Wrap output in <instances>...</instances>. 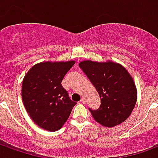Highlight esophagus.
<instances>
[{
    "mask_svg": "<svg viewBox=\"0 0 158 158\" xmlns=\"http://www.w3.org/2000/svg\"><path fill=\"white\" fill-rule=\"evenodd\" d=\"M80 102H82L83 104H85V103L86 102V101H85V98H81V100H80Z\"/></svg>",
    "mask_w": 158,
    "mask_h": 158,
    "instance_id": "34e87169",
    "label": "esophagus"
}]
</instances>
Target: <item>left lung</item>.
Masks as SVG:
<instances>
[{
    "label": "left lung",
    "mask_w": 158,
    "mask_h": 158,
    "mask_svg": "<svg viewBox=\"0 0 158 158\" xmlns=\"http://www.w3.org/2000/svg\"><path fill=\"white\" fill-rule=\"evenodd\" d=\"M79 66L92 83L101 98L98 109L89 112L96 122L105 127H114L124 122L132 113L137 101L134 79L118 62L85 60Z\"/></svg>",
    "instance_id": "1"
}]
</instances>
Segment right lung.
Masks as SVG:
<instances>
[{
    "label": "right lung",
    "mask_w": 158,
    "mask_h": 158,
    "mask_svg": "<svg viewBox=\"0 0 158 158\" xmlns=\"http://www.w3.org/2000/svg\"><path fill=\"white\" fill-rule=\"evenodd\" d=\"M74 63V61L39 62L24 76L23 102L29 117L41 129L48 131L61 129L76 105L62 86L64 76Z\"/></svg>",
    "instance_id": "obj_1"
}]
</instances>
